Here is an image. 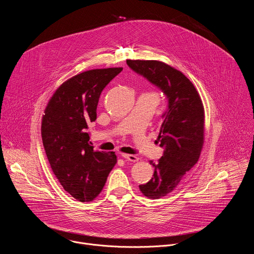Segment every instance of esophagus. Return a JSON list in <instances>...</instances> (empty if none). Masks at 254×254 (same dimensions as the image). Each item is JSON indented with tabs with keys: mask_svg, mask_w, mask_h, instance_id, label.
Returning <instances> with one entry per match:
<instances>
[{
	"mask_svg": "<svg viewBox=\"0 0 254 254\" xmlns=\"http://www.w3.org/2000/svg\"><path fill=\"white\" fill-rule=\"evenodd\" d=\"M124 159H126V160H127V161H130V162H136V161H138V158L136 157V156H134V155H128V154H122L121 155Z\"/></svg>",
	"mask_w": 254,
	"mask_h": 254,
	"instance_id": "esophagus-1",
	"label": "esophagus"
}]
</instances>
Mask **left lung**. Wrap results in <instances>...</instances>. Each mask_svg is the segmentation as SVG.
Segmentation results:
<instances>
[{
  "label": "left lung",
  "instance_id": "obj_1",
  "mask_svg": "<svg viewBox=\"0 0 254 254\" xmlns=\"http://www.w3.org/2000/svg\"><path fill=\"white\" fill-rule=\"evenodd\" d=\"M137 73L160 87L168 97V112L158 136L164 155L154 177L139 185L143 196L160 199L173 192L181 180L199 161L205 138V111L194 84L182 72L159 60H127Z\"/></svg>",
  "mask_w": 254,
  "mask_h": 254
}]
</instances>
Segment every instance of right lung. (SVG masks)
Wrapping results in <instances>:
<instances>
[{"mask_svg":"<svg viewBox=\"0 0 254 254\" xmlns=\"http://www.w3.org/2000/svg\"><path fill=\"white\" fill-rule=\"evenodd\" d=\"M122 70L91 69L72 76L45 107L41 135L47 159L63 189L80 202L100 194L118 161L115 152L93 151L86 129L96 120L101 91Z\"/></svg>","mask_w":254,"mask_h":254,"instance_id":"obj_1","label":"right lung"}]
</instances>
